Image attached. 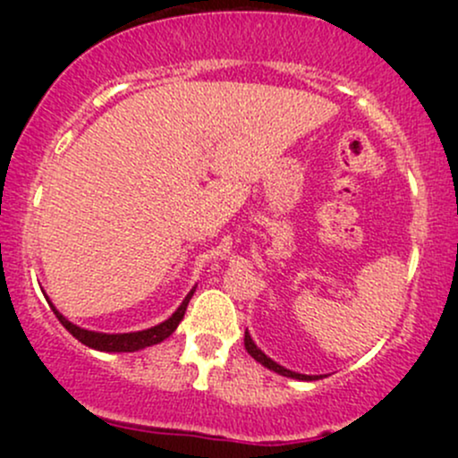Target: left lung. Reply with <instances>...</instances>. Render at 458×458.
Wrapping results in <instances>:
<instances>
[{
  "label": "left lung",
  "mask_w": 458,
  "mask_h": 458,
  "mask_svg": "<svg viewBox=\"0 0 458 458\" xmlns=\"http://www.w3.org/2000/svg\"><path fill=\"white\" fill-rule=\"evenodd\" d=\"M245 349H247V353H250L251 357H254L256 361H260L262 366H265V368H269V370H273V372H277V375H282V377H291V379H301V381H312V379H320V377L299 375V372L286 370V368H284V366L276 364V361L269 360V357H267L265 353H262V351L259 349V346L254 344V340L250 338V334H247V331H245Z\"/></svg>",
  "instance_id": "8db88e82"
}]
</instances>
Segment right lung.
Returning a JSON list of instances; mask_svg holds the SVG:
<instances>
[{"instance_id": "right-lung-1", "label": "right lung", "mask_w": 458, "mask_h": 458, "mask_svg": "<svg viewBox=\"0 0 458 458\" xmlns=\"http://www.w3.org/2000/svg\"><path fill=\"white\" fill-rule=\"evenodd\" d=\"M191 295H193V291L185 297V301L181 303V308H178L170 318L163 320L161 325H157V327H150V329H144V331H131V334H98V331L81 329V327H77V325H72L71 320H66L64 317H62V314L54 308V303H49V306L55 312L57 320H60V323L64 325V327L71 331V334L75 335L81 344L90 346V349H97V351H107V353H131V351H138V349H144V346L161 343V340H165L167 335L174 334L178 323H181L182 317H185L189 299H191Z\"/></svg>"}]
</instances>
